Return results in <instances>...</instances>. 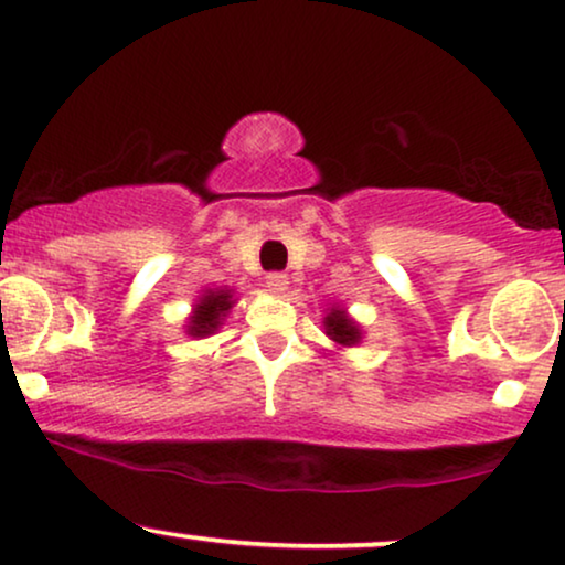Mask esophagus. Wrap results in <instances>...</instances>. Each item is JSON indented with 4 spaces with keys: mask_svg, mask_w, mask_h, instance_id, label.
<instances>
[{
    "mask_svg": "<svg viewBox=\"0 0 565 565\" xmlns=\"http://www.w3.org/2000/svg\"><path fill=\"white\" fill-rule=\"evenodd\" d=\"M265 287L274 291V295H284V291L289 289V278L287 274H281V270H270V274L265 276Z\"/></svg>",
    "mask_w": 565,
    "mask_h": 565,
    "instance_id": "34e87169",
    "label": "esophagus"
}]
</instances>
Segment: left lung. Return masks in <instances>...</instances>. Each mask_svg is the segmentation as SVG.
I'll use <instances>...</instances> for the list:
<instances>
[{
	"label": "left lung",
	"mask_w": 565,
	"mask_h": 565,
	"mask_svg": "<svg viewBox=\"0 0 565 565\" xmlns=\"http://www.w3.org/2000/svg\"><path fill=\"white\" fill-rule=\"evenodd\" d=\"M326 334L339 344H355L360 339L358 326L344 316V310H331L329 316H326Z\"/></svg>",
	"instance_id": "8db88e82"
}]
</instances>
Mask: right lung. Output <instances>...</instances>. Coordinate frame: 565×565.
<instances>
[{"mask_svg":"<svg viewBox=\"0 0 565 565\" xmlns=\"http://www.w3.org/2000/svg\"><path fill=\"white\" fill-rule=\"evenodd\" d=\"M231 295L228 291H210L205 295V300L196 305V312L192 316V326H189V334L194 337H205L213 334L221 323V316H226L231 308Z\"/></svg>","mask_w":565,"mask_h":565,"instance_id":"1","label":"right lung"}]
</instances>
